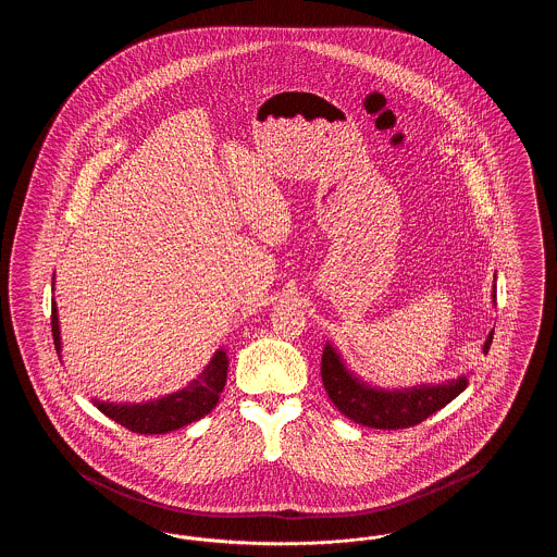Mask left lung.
Here are the masks:
<instances>
[{
    "label": "left lung",
    "mask_w": 557,
    "mask_h": 557,
    "mask_svg": "<svg viewBox=\"0 0 557 557\" xmlns=\"http://www.w3.org/2000/svg\"><path fill=\"white\" fill-rule=\"evenodd\" d=\"M497 282V277H495ZM493 305L497 307V286L493 284ZM493 330L486 336L482 350L488 352ZM321 380L327 397L348 420L368 428L398 430L422 424L425 418L449 405L453 398L468 388V375H459L443 384H418L411 388H380L361 380L346 368L338 348L325 343L321 355Z\"/></svg>",
    "instance_id": "1"
}]
</instances>
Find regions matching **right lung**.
<instances>
[{"label": "right lung", "mask_w": 557, "mask_h": 557, "mask_svg": "<svg viewBox=\"0 0 557 557\" xmlns=\"http://www.w3.org/2000/svg\"><path fill=\"white\" fill-rule=\"evenodd\" d=\"M52 336L55 352L58 357H62V338H60L55 300H52ZM227 368H230V359L225 348H216V352L212 355L209 366L202 370V373L177 393L150 398L144 403H108L98 398H91V400L110 420L125 425L132 432L164 434L211 413L223 393V386L227 380Z\"/></svg>", "instance_id": "obj_1"}]
</instances>
